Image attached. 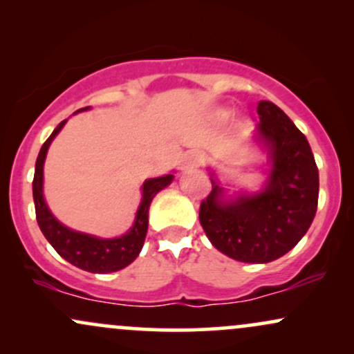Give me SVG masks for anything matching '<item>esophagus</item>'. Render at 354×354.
<instances>
[{
  "label": "esophagus",
  "mask_w": 354,
  "mask_h": 354,
  "mask_svg": "<svg viewBox=\"0 0 354 354\" xmlns=\"http://www.w3.org/2000/svg\"><path fill=\"white\" fill-rule=\"evenodd\" d=\"M185 163L188 165V166H198V165H201L203 163V156H201V153H188L185 156Z\"/></svg>",
  "instance_id": "1"
}]
</instances>
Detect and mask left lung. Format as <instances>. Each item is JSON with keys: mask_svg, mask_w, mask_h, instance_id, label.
<instances>
[{"mask_svg": "<svg viewBox=\"0 0 354 354\" xmlns=\"http://www.w3.org/2000/svg\"><path fill=\"white\" fill-rule=\"evenodd\" d=\"M258 115V140L271 163L265 189L223 201L225 189L211 178L213 189L200 206L211 245L243 263L286 254L306 234L318 208V166L306 136L271 101H259Z\"/></svg>", "mask_w": 354, "mask_h": 354, "instance_id": "obj_1", "label": "left lung"}]
</instances>
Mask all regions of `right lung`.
<instances>
[{
  "mask_svg": "<svg viewBox=\"0 0 354 354\" xmlns=\"http://www.w3.org/2000/svg\"><path fill=\"white\" fill-rule=\"evenodd\" d=\"M88 108L89 106L78 109V111H84ZM64 123H66V120L61 121L56 126L51 136L44 141L41 149H39L38 160H36L33 178V200L39 230H41L44 238L50 241V245L55 248L56 253L61 258L66 259L68 263L80 268V270L89 271V273H113V271L123 270L129 263L135 261L136 256L140 254L146 238V231H148L149 205H151L153 198L173 181V174L151 178V180L145 181L143 200H141L140 208H138L136 219L133 223L131 230L123 234V236L103 239L66 228V226L61 225L58 219L53 216L46 201L43 198L44 158H46L51 141L61 131Z\"/></svg>",
  "mask_w": 354,
  "mask_h": 354,
  "instance_id": "obj_1",
  "label": "right lung"
}]
</instances>
